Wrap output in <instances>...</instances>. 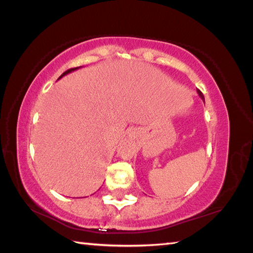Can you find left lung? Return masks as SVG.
Wrapping results in <instances>:
<instances>
[{
    "instance_id": "obj_1",
    "label": "left lung",
    "mask_w": 253,
    "mask_h": 253,
    "mask_svg": "<svg viewBox=\"0 0 253 253\" xmlns=\"http://www.w3.org/2000/svg\"><path fill=\"white\" fill-rule=\"evenodd\" d=\"M197 93H198V95L200 96V98L201 99H203V100H205V97H204V94L203 93H201V91L198 89V90H197Z\"/></svg>"
}]
</instances>
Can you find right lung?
<instances>
[{"mask_svg":"<svg viewBox=\"0 0 253 253\" xmlns=\"http://www.w3.org/2000/svg\"><path fill=\"white\" fill-rule=\"evenodd\" d=\"M81 67H82V66H80V67H75V68H71V70H67L66 72H64L61 76H59V79H62L63 76H65V75H67V74H70V73H72V72H74V71H76V70H79V68H81ZM59 79H58V80H59Z\"/></svg>","mask_w":253,"mask_h":253,"instance_id":"obj_1","label":"right lung"}]
</instances>
